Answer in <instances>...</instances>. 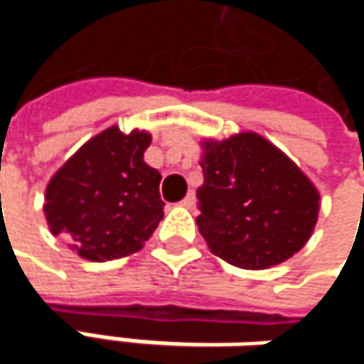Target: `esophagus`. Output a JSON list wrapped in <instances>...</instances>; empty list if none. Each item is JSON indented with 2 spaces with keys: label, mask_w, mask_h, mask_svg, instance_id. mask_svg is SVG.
I'll return each mask as SVG.
<instances>
[{
  "label": "esophagus",
  "mask_w": 364,
  "mask_h": 364,
  "mask_svg": "<svg viewBox=\"0 0 364 364\" xmlns=\"http://www.w3.org/2000/svg\"><path fill=\"white\" fill-rule=\"evenodd\" d=\"M193 204H196V193L189 191V193L181 200V206H185V208H193Z\"/></svg>",
  "instance_id": "esophagus-1"
}]
</instances>
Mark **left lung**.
<instances>
[{
	"instance_id": "left-lung-1",
	"label": "left lung",
	"mask_w": 364,
	"mask_h": 364,
	"mask_svg": "<svg viewBox=\"0 0 364 364\" xmlns=\"http://www.w3.org/2000/svg\"><path fill=\"white\" fill-rule=\"evenodd\" d=\"M200 145L196 223L210 253L242 269H265L301 251L321 210V193L301 168L251 130Z\"/></svg>"
}]
</instances>
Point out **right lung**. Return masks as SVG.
Returning a JSON list of instances; mask_svg holds the SVG:
<instances>
[{
	"mask_svg": "<svg viewBox=\"0 0 364 364\" xmlns=\"http://www.w3.org/2000/svg\"><path fill=\"white\" fill-rule=\"evenodd\" d=\"M149 143L147 130L119 126L86 141L46 185L50 232L88 261L141 251L164 217L162 177L143 160Z\"/></svg>",
	"mask_w": 364,
	"mask_h": 364,
	"instance_id": "right-lung-1",
	"label": "right lung"
}]
</instances>
